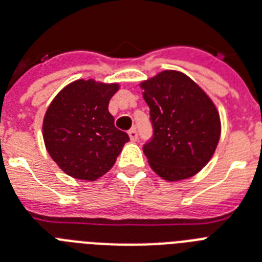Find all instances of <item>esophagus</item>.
Listing matches in <instances>:
<instances>
[{"label":"esophagus","instance_id":"34e87169","mask_svg":"<svg viewBox=\"0 0 262 262\" xmlns=\"http://www.w3.org/2000/svg\"><path fill=\"white\" fill-rule=\"evenodd\" d=\"M128 135H129V139L133 140V142H135V140H138V131H136L135 128H131L128 131Z\"/></svg>","mask_w":262,"mask_h":262}]
</instances>
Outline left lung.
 <instances>
[{"label": "left lung", "instance_id": "8db88e82", "mask_svg": "<svg viewBox=\"0 0 262 262\" xmlns=\"http://www.w3.org/2000/svg\"><path fill=\"white\" fill-rule=\"evenodd\" d=\"M140 87L152 126V136L143 146L151 168L170 182L193 177L210 161L220 140L217 108L193 80L177 71H163Z\"/></svg>", "mask_w": 262, "mask_h": 262}]
</instances>
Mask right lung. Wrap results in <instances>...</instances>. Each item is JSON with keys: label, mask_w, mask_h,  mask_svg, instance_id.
<instances>
[{"label": "right lung", "mask_w": 262, "mask_h": 262, "mask_svg": "<svg viewBox=\"0 0 262 262\" xmlns=\"http://www.w3.org/2000/svg\"><path fill=\"white\" fill-rule=\"evenodd\" d=\"M119 84L77 80L57 94L42 123L45 147L62 171L95 181L115 165L124 143V131L114 124L110 99Z\"/></svg>", "instance_id": "right-lung-1"}]
</instances>
